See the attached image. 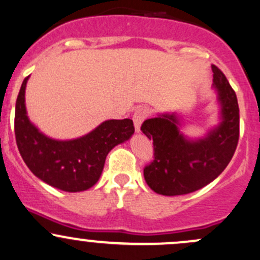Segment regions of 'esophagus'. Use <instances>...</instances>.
I'll return each instance as SVG.
<instances>
[{"mask_svg":"<svg viewBox=\"0 0 260 260\" xmlns=\"http://www.w3.org/2000/svg\"><path fill=\"white\" fill-rule=\"evenodd\" d=\"M148 113H149L148 108H138L135 112V115H133V122H135L136 133H141L142 123H143L144 119L147 118Z\"/></svg>","mask_w":260,"mask_h":260,"instance_id":"esophagus-1","label":"esophagus"}]
</instances>
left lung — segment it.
<instances>
[{
    "label": "left lung",
    "mask_w": 260,
    "mask_h": 260,
    "mask_svg": "<svg viewBox=\"0 0 260 260\" xmlns=\"http://www.w3.org/2000/svg\"><path fill=\"white\" fill-rule=\"evenodd\" d=\"M219 106V122L200 138L182 133L178 112L158 113L141 129L153 139L154 160L144 168V179L154 192L178 196L206 186L226 169L239 138V108L236 92L217 67L212 65Z\"/></svg>",
    "instance_id": "1"
}]
</instances>
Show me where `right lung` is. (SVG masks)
Masks as SVG:
<instances>
[{"instance_id": "obj_1", "label": "right lung", "mask_w": 260, "mask_h": 260, "mask_svg": "<svg viewBox=\"0 0 260 260\" xmlns=\"http://www.w3.org/2000/svg\"><path fill=\"white\" fill-rule=\"evenodd\" d=\"M22 82L14 113V133L19 153L29 170L42 181L67 192L90 189L99 181L107 154L135 133L133 121L108 119L87 135L74 139H54L32 123L25 108Z\"/></svg>"}]
</instances>
